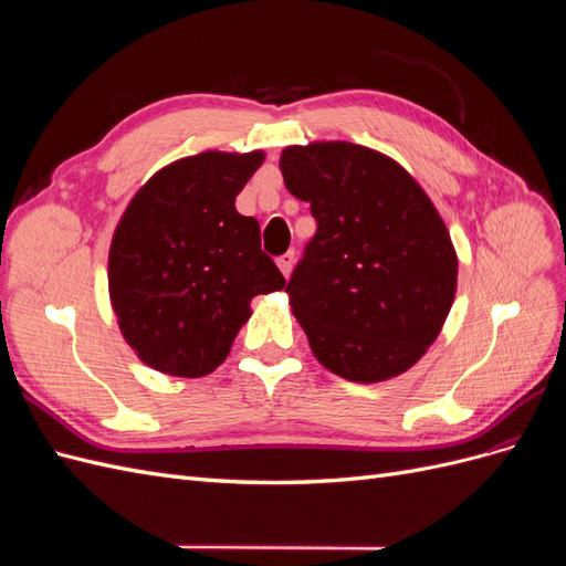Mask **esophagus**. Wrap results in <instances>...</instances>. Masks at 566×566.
Returning a JSON list of instances; mask_svg holds the SVG:
<instances>
[{"label":"esophagus","instance_id":"esophagus-1","mask_svg":"<svg viewBox=\"0 0 566 566\" xmlns=\"http://www.w3.org/2000/svg\"><path fill=\"white\" fill-rule=\"evenodd\" d=\"M276 264H279V269L283 271V276H290V271H293V264H295V252L290 250V252L281 254L279 260H276Z\"/></svg>","mask_w":566,"mask_h":566}]
</instances>
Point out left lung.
Instances as JSON below:
<instances>
[{
  "mask_svg": "<svg viewBox=\"0 0 566 566\" xmlns=\"http://www.w3.org/2000/svg\"><path fill=\"white\" fill-rule=\"evenodd\" d=\"M281 172L318 224L285 287L314 356L349 382L397 378L455 297L458 254L434 202L397 160L349 142L287 146Z\"/></svg>",
  "mask_w": 566,
  "mask_h": 566,
  "instance_id": "obj_1",
  "label": "left lung"
}]
</instances>
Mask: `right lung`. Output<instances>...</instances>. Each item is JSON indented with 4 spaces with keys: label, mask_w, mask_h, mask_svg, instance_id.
Returning a JSON list of instances; mask_svg holds the SVG:
<instances>
[{
    "label": "right lung",
    "mask_w": 566,
    "mask_h": 566,
    "mask_svg": "<svg viewBox=\"0 0 566 566\" xmlns=\"http://www.w3.org/2000/svg\"><path fill=\"white\" fill-rule=\"evenodd\" d=\"M264 150H205L158 169L119 217L108 293L119 333L153 370L202 378L227 361L250 302L285 287L260 221L235 196Z\"/></svg>",
    "instance_id": "obj_1"
}]
</instances>
